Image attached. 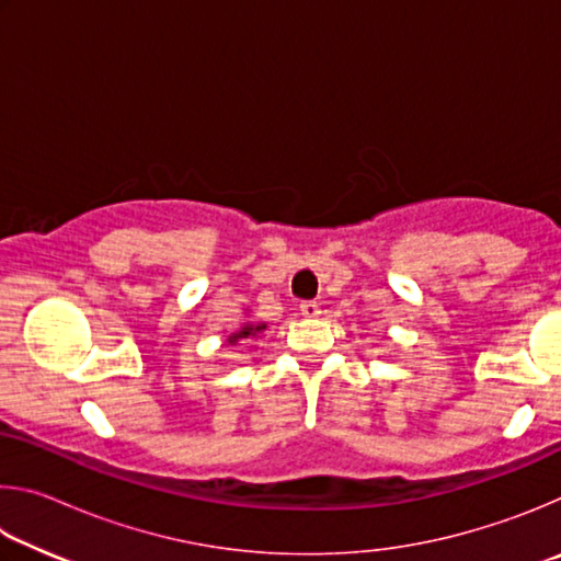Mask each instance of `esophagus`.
Listing matches in <instances>:
<instances>
[{
  "label": "esophagus",
  "instance_id": "esophagus-1",
  "mask_svg": "<svg viewBox=\"0 0 561 561\" xmlns=\"http://www.w3.org/2000/svg\"><path fill=\"white\" fill-rule=\"evenodd\" d=\"M299 311H301V317L314 319V317H319V304L317 301H301Z\"/></svg>",
  "mask_w": 561,
  "mask_h": 561
}]
</instances>
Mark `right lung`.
Instances as JSON below:
<instances>
[{
    "label": "right lung",
    "instance_id": "1",
    "mask_svg": "<svg viewBox=\"0 0 561 561\" xmlns=\"http://www.w3.org/2000/svg\"><path fill=\"white\" fill-rule=\"evenodd\" d=\"M267 329V324H244L240 331H234V334L227 339L230 341V344H237V341H244V339H252V336H257L260 331H264Z\"/></svg>",
    "mask_w": 561,
    "mask_h": 561
}]
</instances>
